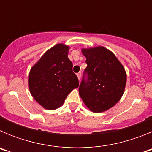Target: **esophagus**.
<instances>
[{
	"label": "esophagus",
	"mask_w": 152,
	"mask_h": 152,
	"mask_svg": "<svg viewBox=\"0 0 152 152\" xmlns=\"http://www.w3.org/2000/svg\"><path fill=\"white\" fill-rule=\"evenodd\" d=\"M77 78H78V80H80V77H81V73H80V72H79V73L77 74Z\"/></svg>",
	"instance_id": "34e87169"
}]
</instances>
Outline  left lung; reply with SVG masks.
<instances>
[{"label":"left lung","instance_id":"1","mask_svg":"<svg viewBox=\"0 0 152 152\" xmlns=\"http://www.w3.org/2000/svg\"><path fill=\"white\" fill-rule=\"evenodd\" d=\"M88 64L79 87V94L86 107L94 113H101L113 107L124 94L126 72L111 51L103 46L81 49Z\"/></svg>","mask_w":152,"mask_h":152}]
</instances>
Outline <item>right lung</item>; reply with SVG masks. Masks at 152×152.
I'll use <instances>...</instances> for the list:
<instances>
[{
  "instance_id": "right-lung-1",
  "label": "right lung",
  "mask_w": 152,
  "mask_h": 152,
  "mask_svg": "<svg viewBox=\"0 0 152 152\" xmlns=\"http://www.w3.org/2000/svg\"><path fill=\"white\" fill-rule=\"evenodd\" d=\"M70 47L58 43L43 54L30 69L28 84L31 95L46 110L63 105L69 93L79 86L68 57Z\"/></svg>"
}]
</instances>
